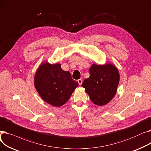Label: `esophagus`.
<instances>
[{
	"label": "esophagus",
	"mask_w": 151,
	"mask_h": 151,
	"mask_svg": "<svg viewBox=\"0 0 151 151\" xmlns=\"http://www.w3.org/2000/svg\"><path fill=\"white\" fill-rule=\"evenodd\" d=\"M78 84H80V85H81L82 83H83V80H81V79H80V80H78Z\"/></svg>",
	"instance_id": "1"
}]
</instances>
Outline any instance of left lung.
I'll return each mask as SVG.
<instances>
[{
  "label": "left lung",
  "mask_w": 151,
  "mask_h": 151,
  "mask_svg": "<svg viewBox=\"0 0 151 151\" xmlns=\"http://www.w3.org/2000/svg\"><path fill=\"white\" fill-rule=\"evenodd\" d=\"M90 76L82 84L86 92L95 105H106L115 96L120 80L117 68L112 63L92 64Z\"/></svg>",
  "instance_id": "obj_1"
}]
</instances>
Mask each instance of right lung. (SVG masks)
I'll use <instances>...</instances> for the list:
<instances>
[{"mask_svg": "<svg viewBox=\"0 0 151 151\" xmlns=\"http://www.w3.org/2000/svg\"><path fill=\"white\" fill-rule=\"evenodd\" d=\"M34 86L45 101L59 107L69 100L78 83L71 78L69 71L62 69L60 63L43 62L35 73Z\"/></svg>", "mask_w": 151, "mask_h": 151, "instance_id": "right-lung-1", "label": "right lung"}]
</instances>
